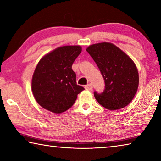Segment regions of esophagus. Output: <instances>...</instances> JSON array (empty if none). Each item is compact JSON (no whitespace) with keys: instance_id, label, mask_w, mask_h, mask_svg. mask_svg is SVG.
<instances>
[{"instance_id":"1","label":"esophagus","mask_w":161,"mask_h":161,"mask_svg":"<svg viewBox=\"0 0 161 161\" xmlns=\"http://www.w3.org/2000/svg\"><path fill=\"white\" fill-rule=\"evenodd\" d=\"M85 89L88 91H92V89H93V87H92V84H87V85L85 86Z\"/></svg>"}]
</instances>
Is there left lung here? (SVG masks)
<instances>
[{
  "instance_id": "1",
  "label": "left lung",
  "mask_w": 161,
  "mask_h": 161,
  "mask_svg": "<svg viewBox=\"0 0 161 161\" xmlns=\"http://www.w3.org/2000/svg\"><path fill=\"white\" fill-rule=\"evenodd\" d=\"M86 52L96 62L105 83L102 93L94 91L95 99L106 108L116 110L127 106L137 92L138 73L134 62L113 44L90 45Z\"/></svg>"
}]
</instances>
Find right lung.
I'll return each mask as SVG.
<instances>
[{"instance_id":"1","label":"right lung","mask_w":161,"mask_h":161,"mask_svg":"<svg viewBox=\"0 0 161 161\" xmlns=\"http://www.w3.org/2000/svg\"><path fill=\"white\" fill-rule=\"evenodd\" d=\"M80 46H64L46 54L38 62L32 80V93L45 109L60 114L72 107L84 88L77 84L73 62Z\"/></svg>"}]
</instances>
